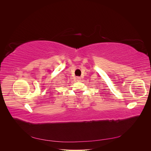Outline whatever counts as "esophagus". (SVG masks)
<instances>
[{
	"instance_id": "34e87169",
	"label": "esophagus",
	"mask_w": 151,
	"mask_h": 151,
	"mask_svg": "<svg viewBox=\"0 0 151 151\" xmlns=\"http://www.w3.org/2000/svg\"><path fill=\"white\" fill-rule=\"evenodd\" d=\"M76 78H77V80H79H79H81V78H80V77H79V76H78Z\"/></svg>"
}]
</instances>
